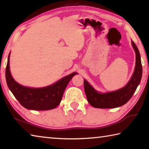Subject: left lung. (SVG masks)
I'll list each match as a JSON object with an SVG mask.
<instances>
[{
    "label": "left lung",
    "instance_id": "8db88e82",
    "mask_svg": "<svg viewBox=\"0 0 149 149\" xmlns=\"http://www.w3.org/2000/svg\"><path fill=\"white\" fill-rule=\"evenodd\" d=\"M132 44L136 54L135 68L132 78L125 87L115 91L100 93L84 79L85 95L88 102L92 107L98 108H114L125 104L132 98L140 84L143 72L139 51L134 42L132 41Z\"/></svg>",
    "mask_w": 149,
    "mask_h": 149
}]
</instances>
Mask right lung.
I'll return each instance as SVG.
<instances>
[{
  "instance_id": "add662e5",
  "label": "right lung",
  "mask_w": 149,
  "mask_h": 149,
  "mask_svg": "<svg viewBox=\"0 0 149 149\" xmlns=\"http://www.w3.org/2000/svg\"><path fill=\"white\" fill-rule=\"evenodd\" d=\"M10 54L6 68V80L9 89L24 108L34 110L54 109L61 102L68 84L76 72H74L49 86L30 88L19 85L15 81L10 71Z\"/></svg>"
}]
</instances>
